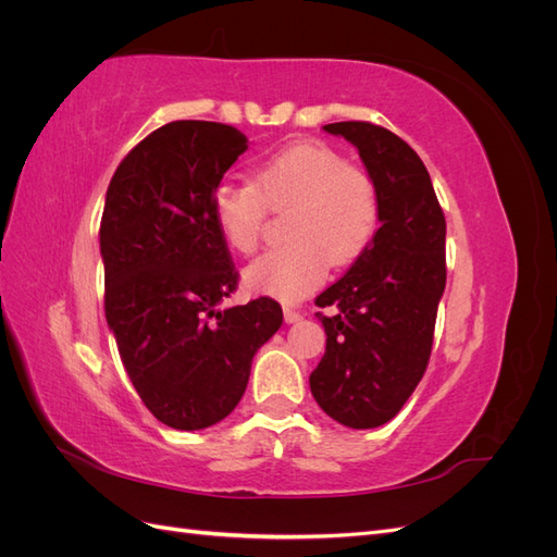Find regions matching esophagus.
<instances>
[{
    "mask_svg": "<svg viewBox=\"0 0 557 557\" xmlns=\"http://www.w3.org/2000/svg\"><path fill=\"white\" fill-rule=\"evenodd\" d=\"M283 318H285V323H297V320L301 318V313L297 309H293V307H285L283 309Z\"/></svg>",
    "mask_w": 557,
    "mask_h": 557,
    "instance_id": "34e87169",
    "label": "esophagus"
}]
</instances>
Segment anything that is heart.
Wrapping results in <instances>:
<instances>
[{
    "label": "heart",
    "instance_id": "heart-1",
    "mask_svg": "<svg viewBox=\"0 0 557 557\" xmlns=\"http://www.w3.org/2000/svg\"><path fill=\"white\" fill-rule=\"evenodd\" d=\"M267 209H290L285 223L290 244L250 262L244 281L250 290L283 301L313 293L327 262L346 267L358 260L381 218L374 178L320 141L283 148L252 166L250 183H218L211 193L213 223L237 252L258 248Z\"/></svg>",
    "mask_w": 557,
    "mask_h": 557
}]
</instances>
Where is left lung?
<instances>
[{
  "mask_svg": "<svg viewBox=\"0 0 557 557\" xmlns=\"http://www.w3.org/2000/svg\"><path fill=\"white\" fill-rule=\"evenodd\" d=\"M358 148L381 201L372 244L315 307L327 334L311 372L315 401L356 430L395 418L423 379L446 288V218L430 174L397 134L367 121L325 125Z\"/></svg>",
  "mask_w": 557,
  "mask_h": 557,
  "instance_id": "obj_1",
  "label": "left lung"
}]
</instances>
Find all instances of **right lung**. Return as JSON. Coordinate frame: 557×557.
I'll return each mask as SVG.
<instances>
[{
    "label": "right lung",
    "instance_id": "right-lung-1",
    "mask_svg": "<svg viewBox=\"0 0 557 557\" xmlns=\"http://www.w3.org/2000/svg\"><path fill=\"white\" fill-rule=\"evenodd\" d=\"M248 148L237 127L174 121L117 164L99 225L104 313L141 401L174 430L232 413L258 348L283 323L272 297L218 309L239 285L211 193Z\"/></svg>",
    "mask_w": 557,
    "mask_h": 557
}]
</instances>
